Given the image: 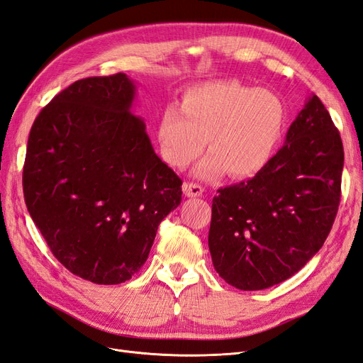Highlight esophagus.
<instances>
[{"mask_svg": "<svg viewBox=\"0 0 363 363\" xmlns=\"http://www.w3.org/2000/svg\"><path fill=\"white\" fill-rule=\"evenodd\" d=\"M183 192H184L186 196L196 198V196H201L203 195L204 189H203V186L195 184V183H184L183 184Z\"/></svg>", "mask_w": 363, "mask_h": 363, "instance_id": "1", "label": "esophagus"}]
</instances>
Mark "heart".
<instances>
[{"label":"heart","mask_w":363,"mask_h":363,"mask_svg":"<svg viewBox=\"0 0 363 363\" xmlns=\"http://www.w3.org/2000/svg\"><path fill=\"white\" fill-rule=\"evenodd\" d=\"M286 106L279 94L239 81H215L186 90L180 111L168 106L159 121L162 157L184 169L203 153L195 174L210 179L254 176L264 168L282 140Z\"/></svg>","instance_id":"b5f03b06"}]
</instances>
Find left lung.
Wrapping results in <instances>:
<instances>
[{
	"label": "left lung",
	"mask_w": 363,
	"mask_h": 363,
	"mask_svg": "<svg viewBox=\"0 0 363 363\" xmlns=\"http://www.w3.org/2000/svg\"><path fill=\"white\" fill-rule=\"evenodd\" d=\"M342 168L340 132L311 94L269 164L213 198L208 249L219 277L255 291L301 270L330 233Z\"/></svg>",
	"instance_id": "left-lung-1"
}]
</instances>
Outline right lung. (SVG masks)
Returning a JSON list of instances; mask_svg holds the SVG:
<instances>
[{
    "instance_id": "add662e5",
    "label": "right lung",
    "mask_w": 363,
    "mask_h": 363,
    "mask_svg": "<svg viewBox=\"0 0 363 363\" xmlns=\"http://www.w3.org/2000/svg\"><path fill=\"white\" fill-rule=\"evenodd\" d=\"M128 74L79 79L37 116L23 196L55 258L77 277L114 285L138 272L182 180L155 153Z\"/></svg>"
}]
</instances>
